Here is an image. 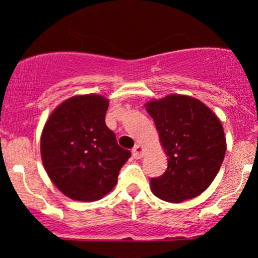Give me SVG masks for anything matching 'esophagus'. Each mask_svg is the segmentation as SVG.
<instances>
[{
    "mask_svg": "<svg viewBox=\"0 0 258 258\" xmlns=\"http://www.w3.org/2000/svg\"><path fill=\"white\" fill-rule=\"evenodd\" d=\"M143 147H142L141 144H137V146H135V148L132 149V156L135 159L143 158Z\"/></svg>",
    "mask_w": 258,
    "mask_h": 258,
    "instance_id": "obj_1",
    "label": "esophagus"
}]
</instances>
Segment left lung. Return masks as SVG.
<instances>
[{"label": "left lung", "instance_id": "1", "mask_svg": "<svg viewBox=\"0 0 258 258\" xmlns=\"http://www.w3.org/2000/svg\"><path fill=\"white\" fill-rule=\"evenodd\" d=\"M167 156V170L150 179L152 191L167 203L193 199L220 171L227 143L215 112L193 97L168 94L146 104Z\"/></svg>", "mask_w": 258, "mask_h": 258}]
</instances>
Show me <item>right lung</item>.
I'll list each match as a JSON object with an SVG mask.
<instances>
[{
    "label": "right lung",
    "mask_w": 258,
    "mask_h": 258,
    "mask_svg": "<svg viewBox=\"0 0 258 258\" xmlns=\"http://www.w3.org/2000/svg\"><path fill=\"white\" fill-rule=\"evenodd\" d=\"M109 99L99 94L74 96L49 115L41 135L44 170L65 197L96 201L112 190L131 156L105 125Z\"/></svg>",
    "instance_id": "right-lung-1"
}]
</instances>
